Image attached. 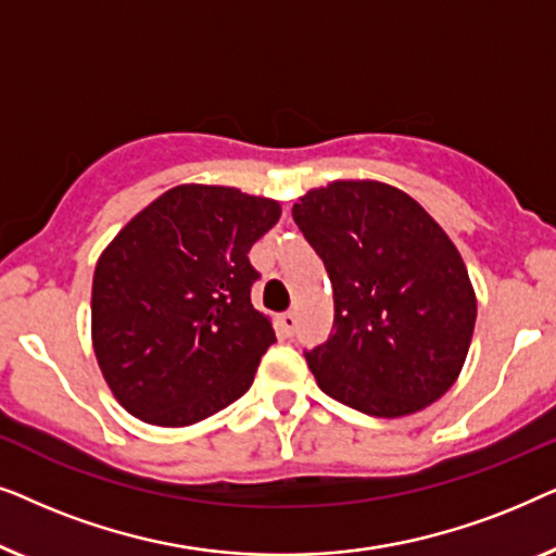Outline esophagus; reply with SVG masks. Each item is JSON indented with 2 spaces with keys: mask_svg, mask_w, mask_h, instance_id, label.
Returning <instances> with one entry per match:
<instances>
[{
  "mask_svg": "<svg viewBox=\"0 0 556 556\" xmlns=\"http://www.w3.org/2000/svg\"><path fill=\"white\" fill-rule=\"evenodd\" d=\"M280 326H283V331L288 333V337H291V333L295 331V314L293 311H286V314H280Z\"/></svg>",
  "mask_w": 556,
  "mask_h": 556,
  "instance_id": "34e87169",
  "label": "esophagus"
}]
</instances>
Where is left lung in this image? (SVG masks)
Instances as JSON below:
<instances>
[{
    "instance_id": "8db88e82",
    "label": "left lung",
    "mask_w": 556,
    "mask_h": 556,
    "mask_svg": "<svg viewBox=\"0 0 556 556\" xmlns=\"http://www.w3.org/2000/svg\"><path fill=\"white\" fill-rule=\"evenodd\" d=\"M293 219L333 288V333L306 352L318 387L375 417L443 397L476 326V291L443 227L402 189L371 179L308 189Z\"/></svg>"
}]
</instances>
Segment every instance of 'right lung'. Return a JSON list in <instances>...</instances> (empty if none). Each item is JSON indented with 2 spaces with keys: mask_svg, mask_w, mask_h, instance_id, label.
Segmentation results:
<instances>
[{
  "mask_svg": "<svg viewBox=\"0 0 556 556\" xmlns=\"http://www.w3.org/2000/svg\"><path fill=\"white\" fill-rule=\"evenodd\" d=\"M278 217L268 197L179 185L111 240L93 273L90 333L121 407L187 428L250 390L276 331L250 303L261 276L248 253Z\"/></svg>",
  "mask_w": 556,
  "mask_h": 556,
  "instance_id": "1",
  "label": "right lung"
}]
</instances>
